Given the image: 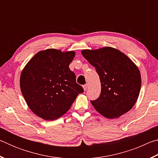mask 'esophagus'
I'll use <instances>...</instances> for the list:
<instances>
[{
    "label": "esophagus",
    "instance_id": "esophagus-1",
    "mask_svg": "<svg viewBox=\"0 0 158 158\" xmlns=\"http://www.w3.org/2000/svg\"><path fill=\"white\" fill-rule=\"evenodd\" d=\"M88 85H89L88 84H85V85H83V88H84V90H85H85H86L87 89H88Z\"/></svg>",
    "mask_w": 158,
    "mask_h": 158
}]
</instances>
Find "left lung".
<instances>
[{"label":"left lung","mask_w":158,"mask_h":158,"mask_svg":"<svg viewBox=\"0 0 158 158\" xmlns=\"http://www.w3.org/2000/svg\"><path fill=\"white\" fill-rule=\"evenodd\" d=\"M81 54L100 77V95L90 100L94 108L108 118H118L130 111L139 97L141 84L135 64L123 53L109 47L85 49Z\"/></svg>","instance_id":"1"}]
</instances>
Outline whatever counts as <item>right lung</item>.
<instances>
[{"instance_id":"right-lung-1","label":"right lung","mask_w":158,"mask_h":158,"mask_svg":"<svg viewBox=\"0 0 158 158\" xmlns=\"http://www.w3.org/2000/svg\"><path fill=\"white\" fill-rule=\"evenodd\" d=\"M74 52L49 49L37 53L23 68L20 87L28 107L44 120L57 119L66 113L84 92L69 68Z\"/></svg>"}]
</instances>
